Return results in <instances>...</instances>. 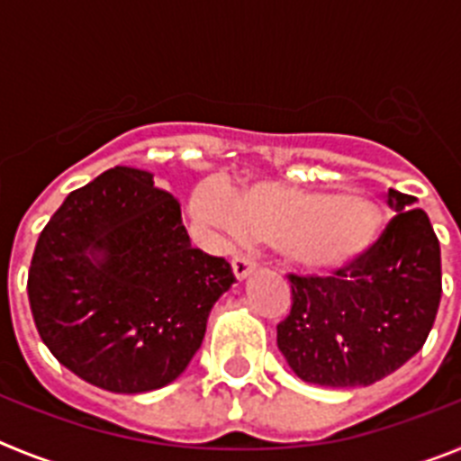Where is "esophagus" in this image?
Segmentation results:
<instances>
[{"instance_id":"1","label":"esophagus","mask_w":461,"mask_h":461,"mask_svg":"<svg viewBox=\"0 0 461 461\" xmlns=\"http://www.w3.org/2000/svg\"><path fill=\"white\" fill-rule=\"evenodd\" d=\"M254 270H256V263H254V258H251V256L238 254L233 258V272H235V276H238L240 281H242L244 276H249Z\"/></svg>"}]
</instances>
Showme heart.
<instances>
[{
    "instance_id": "b5f03b06",
    "label": "heart",
    "mask_w": 461,
    "mask_h": 461,
    "mask_svg": "<svg viewBox=\"0 0 461 461\" xmlns=\"http://www.w3.org/2000/svg\"><path fill=\"white\" fill-rule=\"evenodd\" d=\"M194 212L226 235L244 233L275 244L279 256L307 275L346 270L381 233L376 205L360 195L256 182L238 194L219 185L195 191Z\"/></svg>"
}]
</instances>
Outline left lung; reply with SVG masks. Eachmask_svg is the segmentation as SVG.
Wrapping results in <instances>:
<instances>
[{
  "instance_id": "8db88e82",
  "label": "left lung",
  "mask_w": 461,
  "mask_h": 461,
  "mask_svg": "<svg viewBox=\"0 0 461 461\" xmlns=\"http://www.w3.org/2000/svg\"><path fill=\"white\" fill-rule=\"evenodd\" d=\"M388 205L397 214L351 267L288 275L293 304L276 346L303 381L372 385L427 341L441 303V247L413 195L390 189Z\"/></svg>"
}]
</instances>
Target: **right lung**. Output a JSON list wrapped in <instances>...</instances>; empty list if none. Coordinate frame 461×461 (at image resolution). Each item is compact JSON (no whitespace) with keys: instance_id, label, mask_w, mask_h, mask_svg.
<instances>
[{"instance_id":"right-lung-1","label":"right lung","mask_w":461,"mask_h":461,"mask_svg":"<svg viewBox=\"0 0 461 461\" xmlns=\"http://www.w3.org/2000/svg\"><path fill=\"white\" fill-rule=\"evenodd\" d=\"M233 281L226 258L191 247L180 203L152 173L115 166L71 191L41 230L27 293L64 367L138 394L185 372Z\"/></svg>"}]
</instances>
